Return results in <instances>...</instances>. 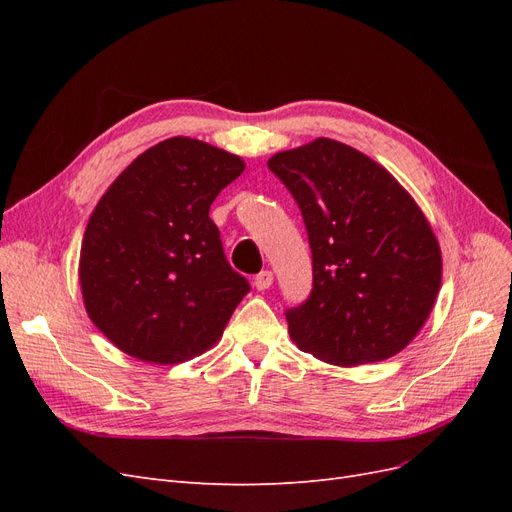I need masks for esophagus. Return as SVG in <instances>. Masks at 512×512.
<instances>
[{"label": "esophagus", "instance_id": "esophagus-1", "mask_svg": "<svg viewBox=\"0 0 512 512\" xmlns=\"http://www.w3.org/2000/svg\"><path fill=\"white\" fill-rule=\"evenodd\" d=\"M271 284H273V273H271V271H260V273L254 277V286H256L258 290H267V288H271Z\"/></svg>", "mask_w": 512, "mask_h": 512}]
</instances>
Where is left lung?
<instances>
[{
  "instance_id": "obj_1",
  "label": "left lung",
  "mask_w": 512,
  "mask_h": 512,
  "mask_svg": "<svg viewBox=\"0 0 512 512\" xmlns=\"http://www.w3.org/2000/svg\"><path fill=\"white\" fill-rule=\"evenodd\" d=\"M299 205L312 292L286 309L301 350L333 365L384 361L421 331L442 280L438 239L393 175L331 138L267 162Z\"/></svg>"
}]
</instances>
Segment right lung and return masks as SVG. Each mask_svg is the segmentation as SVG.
I'll use <instances>...</instances> for the list:
<instances>
[{"mask_svg":"<svg viewBox=\"0 0 512 512\" xmlns=\"http://www.w3.org/2000/svg\"><path fill=\"white\" fill-rule=\"evenodd\" d=\"M243 160L188 136L141 153L100 198L81 247L91 322L130 356L173 365L218 342L250 282L209 207Z\"/></svg>","mask_w":512,"mask_h":512,"instance_id":"1","label":"right lung"}]
</instances>
